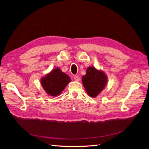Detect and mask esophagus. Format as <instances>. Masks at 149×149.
I'll use <instances>...</instances> for the list:
<instances>
[{
    "label": "esophagus",
    "mask_w": 149,
    "mask_h": 149,
    "mask_svg": "<svg viewBox=\"0 0 149 149\" xmlns=\"http://www.w3.org/2000/svg\"><path fill=\"white\" fill-rule=\"evenodd\" d=\"M74 79L75 81H79L80 80L79 76H77V75H75V76H74Z\"/></svg>",
    "instance_id": "obj_1"
}]
</instances>
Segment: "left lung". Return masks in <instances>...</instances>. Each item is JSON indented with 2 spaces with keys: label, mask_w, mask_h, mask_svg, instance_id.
Listing matches in <instances>:
<instances>
[{
  "label": "left lung",
  "mask_w": 149,
  "mask_h": 149,
  "mask_svg": "<svg viewBox=\"0 0 149 149\" xmlns=\"http://www.w3.org/2000/svg\"><path fill=\"white\" fill-rule=\"evenodd\" d=\"M82 82L89 95L94 97L104 88L107 83V77L102 71L94 67H89L86 74L82 77Z\"/></svg>",
  "instance_id": "obj_1"
}]
</instances>
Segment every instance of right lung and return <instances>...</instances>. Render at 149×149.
<instances>
[{
    "mask_svg": "<svg viewBox=\"0 0 149 149\" xmlns=\"http://www.w3.org/2000/svg\"><path fill=\"white\" fill-rule=\"evenodd\" d=\"M70 81L69 76L57 68L41 79V84L48 94L56 96L59 95Z\"/></svg>",
    "mask_w": 149,
    "mask_h": 149,
    "instance_id": "add662e5",
    "label": "right lung"
}]
</instances>
